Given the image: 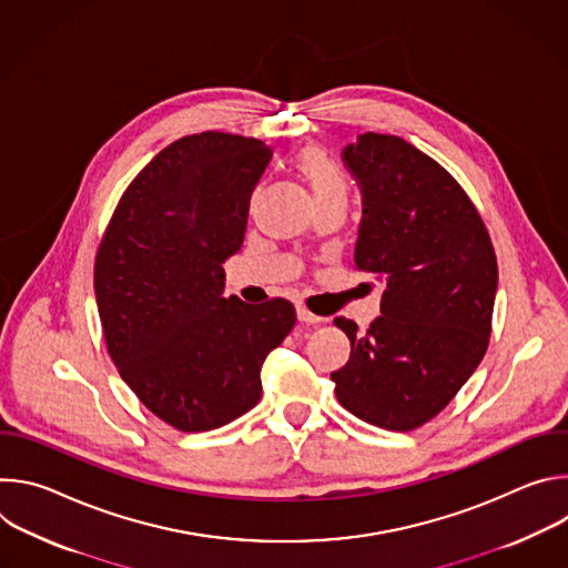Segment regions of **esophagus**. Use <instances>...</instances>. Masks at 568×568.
<instances>
[{"instance_id": "esophagus-1", "label": "esophagus", "mask_w": 568, "mask_h": 568, "mask_svg": "<svg viewBox=\"0 0 568 568\" xmlns=\"http://www.w3.org/2000/svg\"><path fill=\"white\" fill-rule=\"evenodd\" d=\"M296 316H298V321H303V323H321V321H323L321 316L307 312L303 305H296Z\"/></svg>"}]
</instances>
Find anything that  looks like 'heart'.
<instances>
[{"label":"heart","mask_w":568,"mask_h":568,"mask_svg":"<svg viewBox=\"0 0 568 568\" xmlns=\"http://www.w3.org/2000/svg\"><path fill=\"white\" fill-rule=\"evenodd\" d=\"M296 169L307 180L316 202L346 195V182L323 148L305 145L296 156Z\"/></svg>","instance_id":"obj_1"}]
</instances>
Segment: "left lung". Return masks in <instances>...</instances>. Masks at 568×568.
<instances>
[{
	"instance_id": "1",
	"label": "left lung",
	"mask_w": 568,
	"mask_h": 568,
	"mask_svg": "<svg viewBox=\"0 0 568 568\" xmlns=\"http://www.w3.org/2000/svg\"><path fill=\"white\" fill-rule=\"evenodd\" d=\"M342 161L362 193L355 267L384 294L364 335L335 318L351 357L331 377L353 416L409 432L447 407L488 351L497 258L465 191L416 145L366 132Z\"/></svg>"
}]
</instances>
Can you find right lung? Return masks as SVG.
<instances>
[{
  "label": "right lung",
  "instance_id": "right-lung-1",
  "mask_svg": "<svg viewBox=\"0 0 568 568\" xmlns=\"http://www.w3.org/2000/svg\"><path fill=\"white\" fill-rule=\"evenodd\" d=\"M272 150L224 132L161 150L123 193L97 254L94 292L110 357L145 407L180 432L254 409L261 368L296 323L294 305L224 296V261L245 240Z\"/></svg>",
  "mask_w": 568,
  "mask_h": 568
}]
</instances>
